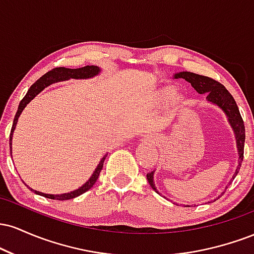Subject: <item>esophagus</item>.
<instances>
[{
    "label": "esophagus",
    "mask_w": 254,
    "mask_h": 254,
    "mask_svg": "<svg viewBox=\"0 0 254 254\" xmlns=\"http://www.w3.org/2000/svg\"><path fill=\"white\" fill-rule=\"evenodd\" d=\"M142 142H144V143H154V139L151 138V137L147 136V137H143V138H142Z\"/></svg>",
    "instance_id": "34e87169"
}]
</instances>
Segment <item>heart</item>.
Segmentation results:
<instances>
[{
  "mask_svg": "<svg viewBox=\"0 0 254 254\" xmlns=\"http://www.w3.org/2000/svg\"><path fill=\"white\" fill-rule=\"evenodd\" d=\"M165 94H166L165 89L157 90L155 95H154V98H155V100H160V99H162V97H164ZM184 101H185V97H184V94L179 89H176V88L171 89L170 92H168L167 97H166V105H167V107L170 110L179 109V107L184 104Z\"/></svg>",
  "mask_w": 254,
  "mask_h": 254,
  "instance_id": "1",
  "label": "heart"
}]
</instances>
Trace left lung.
<instances>
[{
  "mask_svg": "<svg viewBox=\"0 0 254 254\" xmlns=\"http://www.w3.org/2000/svg\"><path fill=\"white\" fill-rule=\"evenodd\" d=\"M173 77L184 78V80L188 81L189 83H191V86L196 89L197 93H199V94H206V101L210 104L216 105L218 109L222 110L224 115L227 116L228 123L230 125V127L233 129V132H234L235 142H237V149L239 154L238 167L237 170H235L234 176H233V179H234L235 176L239 173L241 161H243L244 159V144H245L244 121L243 118H241L240 112H239L238 105L235 103L234 98L230 95V93L224 88L222 84L218 83L217 81L212 80V78L208 76H203V75H198L190 71H180V72H177V74H174ZM147 179H148V183H149V185L151 186V189L159 193V191H157L155 186V183H154V171L147 174ZM232 180H230L229 184L232 183ZM226 189H224V191H226ZM224 191L221 194H223ZM217 198H220V196ZM186 206H191V205H186Z\"/></svg>",
  "mask_w": 254,
  "mask_h": 254,
  "instance_id": "obj_1",
  "label": "left lung"
}]
</instances>
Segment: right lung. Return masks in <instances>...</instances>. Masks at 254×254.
<instances>
[{"instance_id":"add662e5","label":"right lung","mask_w":254,"mask_h":254,"mask_svg":"<svg viewBox=\"0 0 254 254\" xmlns=\"http://www.w3.org/2000/svg\"><path fill=\"white\" fill-rule=\"evenodd\" d=\"M101 71V69L99 68L97 65H86L83 68H78V69H69V68H55L50 70L49 72H46L45 75H43L39 80H37L28 89V92L26 93V95L20 101L19 107H17L16 111V115L14 117V122H13V127H11V131H10V136H9V148H10V154H11V139H13V132L16 127V123H17V119H19L20 115L21 112L24 111V109L27 106L28 103H31V100H33L34 98L42 92L43 89H45L46 87L50 86V84L55 83V82H60V81H65L69 80V78H77V80H84V78H92L94 76L99 75V72ZM107 155H105L103 159L100 160L99 165L95 168V171L93 172L92 177L87 180L86 183L83 184L81 188L76 189V190L70 191V192H66V193H61V194H49V193H43V192L36 191L33 189H31V191H33L34 193L39 194V196L46 197V198H50V199H57V200H66V199H71V198H75L80 194L84 193L86 191H88L93 185H94L97 179L99 178V174H100L101 170H103V166H104V161L106 159Z\"/></svg>"}]
</instances>
